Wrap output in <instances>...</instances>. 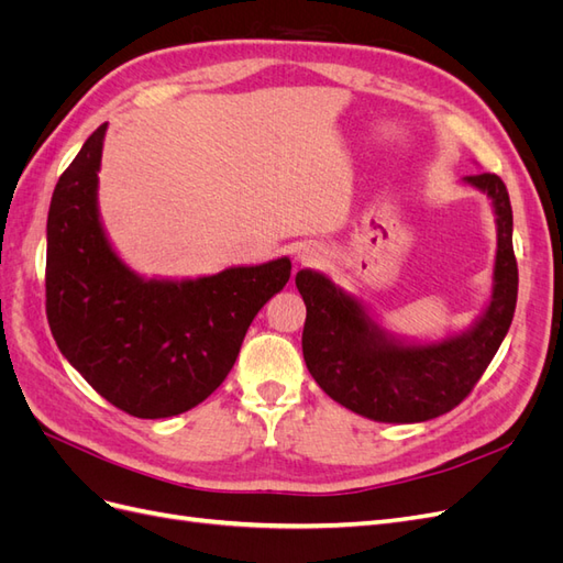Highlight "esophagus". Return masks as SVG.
Wrapping results in <instances>:
<instances>
[{
	"label": "esophagus",
	"mask_w": 563,
	"mask_h": 563,
	"mask_svg": "<svg viewBox=\"0 0 563 563\" xmlns=\"http://www.w3.org/2000/svg\"><path fill=\"white\" fill-rule=\"evenodd\" d=\"M298 261L302 265H317V263L323 261V255L317 249H300L298 251Z\"/></svg>",
	"instance_id": "1"
}]
</instances>
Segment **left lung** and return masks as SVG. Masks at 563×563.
<instances>
[{"instance_id": "obj_1", "label": "left lung", "mask_w": 563, "mask_h": 563, "mask_svg": "<svg viewBox=\"0 0 563 563\" xmlns=\"http://www.w3.org/2000/svg\"><path fill=\"white\" fill-rule=\"evenodd\" d=\"M493 201L498 216V253L493 296L474 327L434 345L387 340L362 302L312 269L296 286L308 308L302 356L317 385L350 411L378 422H422L449 413L479 383L496 356L517 308L519 269L512 246V207L496 174L465 178Z\"/></svg>"}]
</instances>
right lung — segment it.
<instances>
[{"mask_svg": "<svg viewBox=\"0 0 563 563\" xmlns=\"http://www.w3.org/2000/svg\"><path fill=\"white\" fill-rule=\"evenodd\" d=\"M106 129L89 135L51 197L46 319L65 360L119 411L178 416L228 378L253 317L291 277V261L185 282L133 275L96 207Z\"/></svg>", "mask_w": 563, "mask_h": 563, "instance_id": "add662e5", "label": "right lung"}]
</instances>
